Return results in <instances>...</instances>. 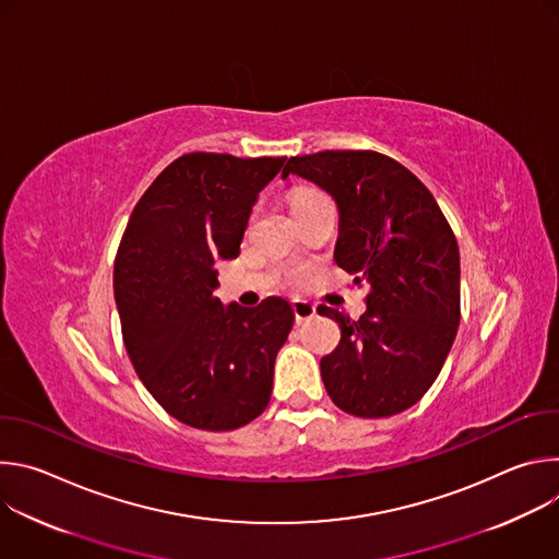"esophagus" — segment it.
Masks as SVG:
<instances>
[{"label": "esophagus", "instance_id": "1", "mask_svg": "<svg viewBox=\"0 0 559 559\" xmlns=\"http://www.w3.org/2000/svg\"><path fill=\"white\" fill-rule=\"evenodd\" d=\"M292 311H294V318H296L298 325L305 323V321H311V318L316 316V307L309 305V302H305V300H294Z\"/></svg>", "mask_w": 559, "mask_h": 559}]
</instances>
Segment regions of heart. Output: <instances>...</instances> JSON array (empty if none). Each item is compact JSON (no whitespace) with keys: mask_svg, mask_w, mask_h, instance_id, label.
Listing matches in <instances>:
<instances>
[{"mask_svg":"<svg viewBox=\"0 0 559 559\" xmlns=\"http://www.w3.org/2000/svg\"><path fill=\"white\" fill-rule=\"evenodd\" d=\"M321 192H316V190H298L296 194H294V207L296 205H300V203H305V201H309V199H313V197H318Z\"/></svg>","mask_w":559,"mask_h":559,"instance_id":"obj_1","label":"heart"}]
</instances>
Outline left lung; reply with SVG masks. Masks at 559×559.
<instances>
[{
    "label": "left lung",
    "instance_id": "1",
    "mask_svg": "<svg viewBox=\"0 0 559 559\" xmlns=\"http://www.w3.org/2000/svg\"><path fill=\"white\" fill-rule=\"evenodd\" d=\"M298 175L328 190L341 210L336 263L367 285V311L321 305L341 328L321 360L334 405L358 418H386L416 405L438 378L460 323L455 234L427 186L373 150H323L292 156Z\"/></svg>",
    "mask_w": 559,
    "mask_h": 559
}]
</instances>
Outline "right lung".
I'll use <instances>...</instances> for the list:
<instances>
[{
	"mask_svg": "<svg viewBox=\"0 0 559 559\" xmlns=\"http://www.w3.org/2000/svg\"><path fill=\"white\" fill-rule=\"evenodd\" d=\"M283 164L183 154L143 192L121 236L115 300L126 352L154 401L194 429H238L270 403L289 302L225 309L212 294L214 261L238 257L257 194Z\"/></svg>",
	"mask_w": 559,
	"mask_h": 559,
	"instance_id": "obj_1",
	"label": "right lung"
}]
</instances>
